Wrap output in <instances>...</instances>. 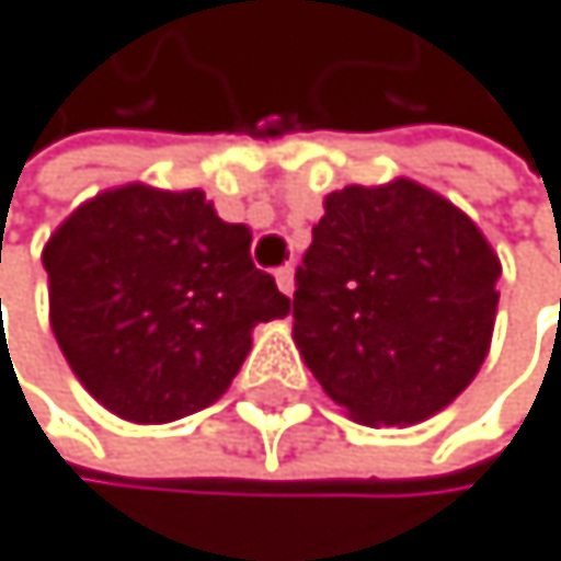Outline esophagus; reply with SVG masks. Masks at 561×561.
Wrapping results in <instances>:
<instances>
[{
	"instance_id": "esophagus-1",
	"label": "esophagus",
	"mask_w": 561,
	"mask_h": 561,
	"mask_svg": "<svg viewBox=\"0 0 561 561\" xmlns=\"http://www.w3.org/2000/svg\"><path fill=\"white\" fill-rule=\"evenodd\" d=\"M274 277H277V287H280V291H284L287 298H291V295H295V266H280Z\"/></svg>"
}]
</instances>
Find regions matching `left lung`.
Listing matches in <instances>:
<instances>
[{"label":"left lung","mask_w":561,"mask_h":561,"mask_svg":"<svg viewBox=\"0 0 561 561\" xmlns=\"http://www.w3.org/2000/svg\"><path fill=\"white\" fill-rule=\"evenodd\" d=\"M295 291V343L367 426L451 405L489 354L500 260L476 221L413 180L325 197Z\"/></svg>","instance_id":"8db88e82"}]
</instances>
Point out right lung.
I'll return each mask as SVG.
<instances>
[{
    "label": "right lung",
    "instance_id": "right-lung-1",
    "mask_svg": "<svg viewBox=\"0 0 561 561\" xmlns=\"http://www.w3.org/2000/svg\"><path fill=\"white\" fill-rule=\"evenodd\" d=\"M249 242L201 190L127 183L76 207L41 260L55 340L85 392L131 423L218 402L253 329L291 312Z\"/></svg>",
    "mask_w": 561,
    "mask_h": 561
}]
</instances>
